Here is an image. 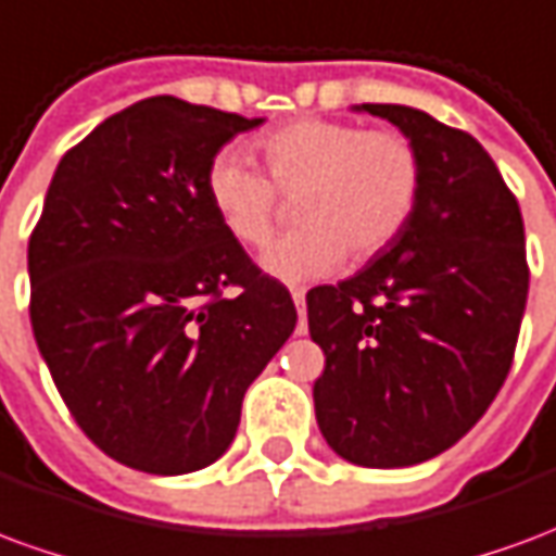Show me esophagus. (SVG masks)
Masks as SVG:
<instances>
[{
	"label": "esophagus",
	"instance_id": "esophagus-1",
	"mask_svg": "<svg viewBox=\"0 0 556 556\" xmlns=\"http://www.w3.org/2000/svg\"><path fill=\"white\" fill-rule=\"evenodd\" d=\"M291 301H294V306H298V333H306V291L303 289H294L291 291Z\"/></svg>",
	"mask_w": 556,
	"mask_h": 556
}]
</instances>
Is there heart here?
<instances>
[{
    "instance_id": "obj_1",
    "label": "heart",
    "mask_w": 556,
    "mask_h": 556,
    "mask_svg": "<svg viewBox=\"0 0 556 556\" xmlns=\"http://www.w3.org/2000/svg\"><path fill=\"white\" fill-rule=\"evenodd\" d=\"M270 179L241 154L219 151L205 169L207 205L235 241L262 247L274 235L282 195L301 199L303 229L270 243L267 274L286 282L321 279L345 255L372 258L408 229L422 195V157L399 130L301 118L258 139Z\"/></svg>"
}]
</instances>
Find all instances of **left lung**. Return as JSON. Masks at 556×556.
<instances>
[{
    "mask_svg": "<svg viewBox=\"0 0 556 556\" xmlns=\"http://www.w3.org/2000/svg\"><path fill=\"white\" fill-rule=\"evenodd\" d=\"M357 110L417 146L422 195L369 265L306 294L325 351L315 419L354 465L410 467L465 438L509 375L530 286L525 219L470 134L399 103Z\"/></svg>",
    "mask_w": 556,
    "mask_h": 556,
    "instance_id": "left-lung-1",
    "label": "left lung"
}]
</instances>
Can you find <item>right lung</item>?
I'll return each instance as SVG.
<instances>
[{
    "instance_id": "1",
    "label": "right lung",
    "mask_w": 556,
    "mask_h": 556,
    "mask_svg": "<svg viewBox=\"0 0 556 556\" xmlns=\"http://www.w3.org/2000/svg\"><path fill=\"white\" fill-rule=\"evenodd\" d=\"M262 118L157 94L55 166L29 238L35 342L94 446L146 473L229 450L298 309L207 205L205 169Z\"/></svg>"
}]
</instances>
